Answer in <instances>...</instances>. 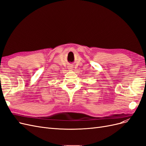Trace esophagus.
I'll return each instance as SVG.
<instances>
[{"instance_id":"esophagus-1","label":"esophagus","mask_w":146,"mask_h":146,"mask_svg":"<svg viewBox=\"0 0 146 146\" xmlns=\"http://www.w3.org/2000/svg\"><path fill=\"white\" fill-rule=\"evenodd\" d=\"M73 68H72V66H68V69H70V70H72V69Z\"/></svg>"}]
</instances>
